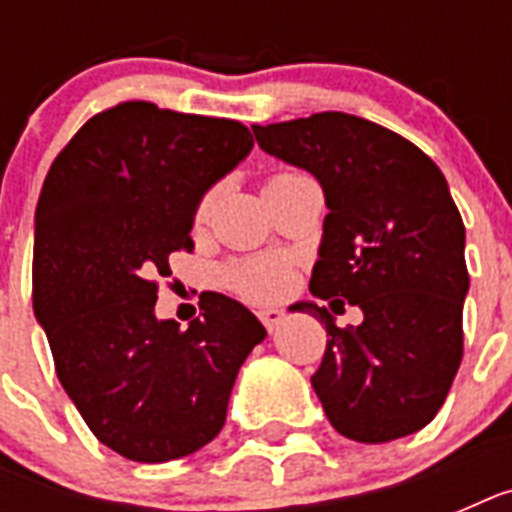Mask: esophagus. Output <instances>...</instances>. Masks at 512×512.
Listing matches in <instances>:
<instances>
[{
    "label": "esophagus",
    "mask_w": 512,
    "mask_h": 512,
    "mask_svg": "<svg viewBox=\"0 0 512 512\" xmlns=\"http://www.w3.org/2000/svg\"><path fill=\"white\" fill-rule=\"evenodd\" d=\"M257 319L263 321V327L268 329V332H273V329L284 321V311H279V308H260V311H257Z\"/></svg>",
    "instance_id": "34e87169"
}]
</instances>
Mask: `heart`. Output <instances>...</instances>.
Segmentation results:
<instances>
[{"mask_svg":"<svg viewBox=\"0 0 512 512\" xmlns=\"http://www.w3.org/2000/svg\"><path fill=\"white\" fill-rule=\"evenodd\" d=\"M287 175V172H284ZM284 175H273L271 180H279ZM268 180V183H271ZM217 191H207L199 199V207H196V223H201L204 217L209 215V209L215 204ZM289 279V265L287 260L281 257L265 255V257H252V260H241V263H233L228 271H225V281L228 287L236 289L239 295L252 297V300H265V297H276L284 289Z\"/></svg>","mask_w":512,"mask_h":512,"instance_id":"obj_1","label":"heart"}]
</instances>
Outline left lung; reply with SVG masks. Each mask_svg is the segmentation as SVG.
<instances>
[{
    "label": "left lung",
    "instance_id": "obj_1",
    "mask_svg": "<svg viewBox=\"0 0 512 512\" xmlns=\"http://www.w3.org/2000/svg\"><path fill=\"white\" fill-rule=\"evenodd\" d=\"M252 132L265 154L324 188L329 215L311 292L364 313L358 327L340 329L327 308L300 303L327 329L311 385L332 428L361 444L417 433L460 369L470 287L465 225L444 172L396 132L340 111Z\"/></svg>",
    "mask_w": 512,
    "mask_h": 512
}]
</instances>
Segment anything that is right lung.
<instances>
[{
  "mask_svg": "<svg viewBox=\"0 0 512 512\" xmlns=\"http://www.w3.org/2000/svg\"><path fill=\"white\" fill-rule=\"evenodd\" d=\"M241 122L146 100L100 111L44 177L34 217V313L55 372L100 444L135 462L199 452L223 430L265 327L212 295L180 329L156 319V279L191 252L199 199L252 151Z\"/></svg>",
  "mask_w": 512,
  "mask_h": 512,
  "instance_id": "obj_1",
  "label": "right lung"
}]
</instances>
